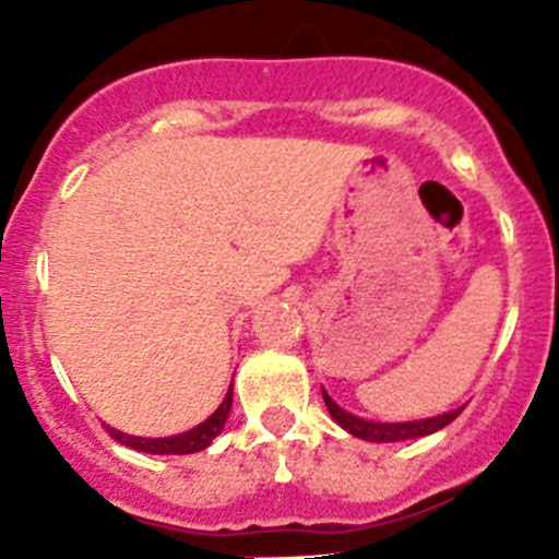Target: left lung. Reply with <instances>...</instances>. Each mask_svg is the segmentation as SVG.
Masks as SVG:
<instances>
[{
  "mask_svg": "<svg viewBox=\"0 0 559 559\" xmlns=\"http://www.w3.org/2000/svg\"><path fill=\"white\" fill-rule=\"evenodd\" d=\"M321 394H324V405L326 411H330L332 419H335L343 430L352 432L354 438H362V441H370V443H397V441H414V438L432 436V432L443 430L449 421H454L456 416L462 414V408H465V405H460V408L447 411V414L427 416V419H414V421H370V419H362V416L348 414L346 408H341V405L326 394L324 386H321Z\"/></svg>",
  "mask_w": 559,
  "mask_h": 559,
  "instance_id": "obj_1",
  "label": "left lung"
}]
</instances>
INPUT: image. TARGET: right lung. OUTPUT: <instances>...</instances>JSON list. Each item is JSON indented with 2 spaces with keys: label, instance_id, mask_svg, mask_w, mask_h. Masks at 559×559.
Masks as SVG:
<instances>
[{
  "label": "right lung",
  "instance_id": "1",
  "mask_svg": "<svg viewBox=\"0 0 559 559\" xmlns=\"http://www.w3.org/2000/svg\"><path fill=\"white\" fill-rule=\"evenodd\" d=\"M229 411H233V384H229L227 394H224L222 405L207 416L205 421H200L191 430L178 432V436H167V438H140V436H127V432L116 430V427H107L110 438H116L118 443L123 447L134 449V452H145V454H194L202 452L213 443V438L224 430L229 419Z\"/></svg>",
  "mask_w": 559,
  "mask_h": 559
}]
</instances>
